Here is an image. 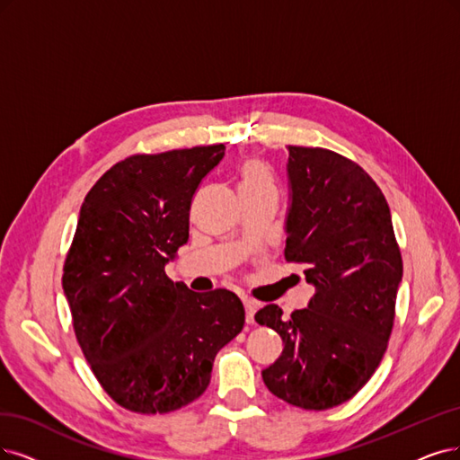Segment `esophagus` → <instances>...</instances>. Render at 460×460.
<instances>
[{"label": "esophagus", "mask_w": 460, "mask_h": 460, "mask_svg": "<svg viewBox=\"0 0 460 460\" xmlns=\"http://www.w3.org/2000/svg\"><path fill=\"white\" fill-rule=\"evenodd\" d=\"M243 303H244V311H246V322H248V324H252L253 314H256V311L260 309V303L250 299V297H244Z\"/></svg>", "instance_id": "1"}]
</instances>
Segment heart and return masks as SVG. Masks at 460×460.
<instances>
[{"instance_id": "1", "label": "heart", "mask_w": 460, "mask_h": 460, "mask_svg": "<svg viewBox=\"0 0 460 460\" xmlns=\"http://www.w3.org/2000/svg\"><path fill=\"white\" fill-rule=\"evenodd\" d=\"M253 185H270V176L260 161H248L241 168V187Z\"/></svg>"}]
</instances>
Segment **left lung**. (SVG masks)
I'll use <instances>...</instances> for the list:
<instances>
[{
	"mask_svg": "<svg viewBox=\"0 0 460 460\" xmlns=\"http://www.w3.org/2000/svg\"><path fill=\"white\" fill-rule=\"evenodd\" d=\"M288 151L284 258L316 292L290 318L279 305L256 313L284 343L261 377L277 398L322 411L350 400L381 364L403 267L377 183L333 151Z\"/></svg>",
	"mask_w": 460,
	"mask_h": 460,
	"instance_id": "1",
	"label": "left lung"
}]
</instances>
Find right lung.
I'll return each mask as SVG.
<instances>
[{
  "mask_svg": "<svg viewBox=\"0 0 460 460\" xmlns=\"http://www.w3.org/2000/svg\"><path fill=\"white\" fill-rule=\"evenodd\" d=\"M224 155V144L132 155L81 204L64 296L98 383L128 411L170 413L197 400L216 354L244 326L233 292L197 294L164 273L190 241L200 181Z\"/></svg>",
  "mask_w": 460,
  "mask_h": 460,
  "instance_id": "add662e5",
  "label": "right lung"
}]
</instances>
